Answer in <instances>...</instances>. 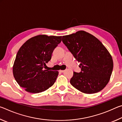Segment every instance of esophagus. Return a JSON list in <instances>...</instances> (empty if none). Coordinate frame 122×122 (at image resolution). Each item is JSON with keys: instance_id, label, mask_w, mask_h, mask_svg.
Instances as JSON below:
<instances>
[{"instance_id": "34e87169", "label": "esophagus", "mask_w": 122, "mask_h": 122, "mask_svg": "<svg viewBox=\"0 0 122 122\" xmlns=\"http://www.w3.org/2000/svg\"><path fill=\"white\" fill-rule=\"evenodd\" d=\"M59 71L61 72V73H63V72L65 71V70H60Z\"/></svg>"}]
</instances>
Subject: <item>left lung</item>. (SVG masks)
<instances>
[{
    "instance_id": "obj_1",
    "label": "left lung",
    "mask_w": 122,
    "mask_h": 122,
    "mask_svg": "<svg viewBox=\"0 0 122 122\" xmlns=\"http://www.w3.org/2000/svg\"><path fill=\"white\" fill-rule=\"evenodd\" d=\"M62 42L80 62L81 71L74 72L71 85L86 94L102 90L110 80L113 66L112 57L102 43L83 30L63 36Z\"/></svg>"
}]
</instances>
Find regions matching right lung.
<instances>
[{"label":"right lung","mask_w":122,"mask_h":122,"mask_svg":"<svg viewBox=\"0 0 122 122\" xmlns=\"http://www.w3.org/2000/svg\"><path fill=\"white\" fill-rule=\"evenodd\" d=\"M61 41V36L39 35L25 42L16 54L13 67L14 77L25 90L39 93L55 83L57 71L45 70L52 53Z\"/></svg>","instance_id":"right-lung-1"}]
</instances>
